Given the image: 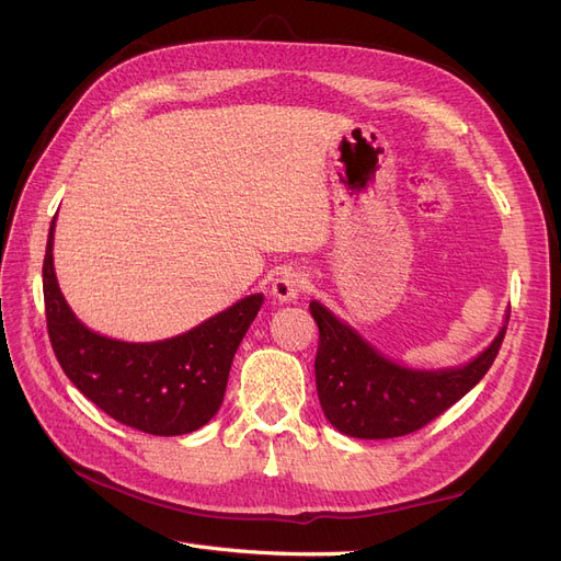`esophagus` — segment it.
I'll return each mask as SVG.
<instances>
[{
  "label": "esophagus",
  "instance_id": "1",
  "mask_svg": "<svg viewBox=\"0 0 561 561\" xmlns=\"http://www.w3.org/2000/svg\"><path fill=\"white\" fill-rule=\"evenodd\" d=\"M304 287H307V278H304L301 271L285 268L274 278V283H271V295L280 304H290L299 299Z\"/></svg>",
  "mask_w": 561,
  "mask_h": 561
}]
</instances>
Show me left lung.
<instances>
[{"instance_id":"left-lung-1","label":"left lung","mask_w":561,"mask_h":561,"mask_svg":"<svg viewBox=\"0 0 561 561\" xmlns=\"http://www.w3.org/2000/svg\"><path fill=\"white\" fill-rule=\"evenodd\" d=\"M320 330L316 388L322 414L348 437L410 435L461 400L494 363L511 309L491 344L466 365L419 369L388 358L318 299L309 304Z\"/></svg>"}]
</instances>
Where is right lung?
Returning a JSON list of instances; mask_svg holds the SVG:
<instances>
[{
	"label": "right lung",
	"mask_w": 561,
	"mask_h": 561,
	"mask_svg": "<svg viewBox=\"0 0 561 561\" xmlns=\"http://www.w3.org/2000/svg\"><path fill=\"white\" fill-rule=\"evenodd\" d=\"M50 222L44 304L56 358L83 396L124 426L149 435L194 433L225 400L233 355L264 295H248L201 325L161 342H122L89 330L65 301L54 268Z\"/></svg>",
	"instance_id": "add662e5"
}]
</instances>
